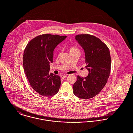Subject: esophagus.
<instances>
[{"mask_svg":"<svg viewBox=\"0 0 133 133\" xmlns=\"http://www.w3.org/2000/svg\"><path fill=\"white\" fill-rule=\"evenodd\" d=\"M60 77L62 78V79H64L65 78H66L67 77V75H61L60 76Z\"/></svg>","mask_w":133,"mask_h":133,"instance_id":"1","label":"esophagus"}]
</instances>
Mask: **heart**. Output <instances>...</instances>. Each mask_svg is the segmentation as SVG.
I'll return each mask as SVG.
<instances>
[{
	"label": "heart",
	"mask_w": 133,
	"mask_h": 133,
	"mask_svg": "<svg viewBox=\"0 0 133 133\" xmlns=\"http://www.w3.org/2000/svg\"><path fill=\"white\" fill-rule=\"evenodd\" d=\"M69 50L70 52V54L75 53H80V50L78 48H77L75 46H70L69 47ZM60 54V51L58 52V55Z\"/></svg>",
	"instance_id": "obj_1"
}]
</instances>
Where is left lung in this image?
I'll list each match as a JSON object with an SVG mask.
<instances>
[{"label": "left lung", "mask_w": 133, "mask_h": 133, "mask_svg": "<svg viewBox=\"0 0 133 133\" xmlns=\"http://www.w3.org/2000/svg\"><path fill=\"white\" fill-rule=\"evenodd\" d=\"M75 39L84 50L89 74L84 78L77 76L73 92L80 99H88L98 94L108 81L111 65L110 50L100 39L93 35H77Z\"/></svg>", "instance_id": "left-lung-1"}]
</instances>
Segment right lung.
<instances>
[{
    "mask_svg": "<svg viewBox=\"0 0 133 133\" xmlns=\"http://www.w3.org/2000/svg\"><path fill=\"white\" fill-rule=\"evenodd\" d=\"M66 36L46 34L38 36L27 44L23 53V69L33 90L40 95L51 97L56 94L61 84L60 77L49 73L55 48Z\"/></svg>",
    "mask_w": 133,
    "mask_h": 133,
    "instance_id": "1",
    "label": "right lung"
}]
</instances>
